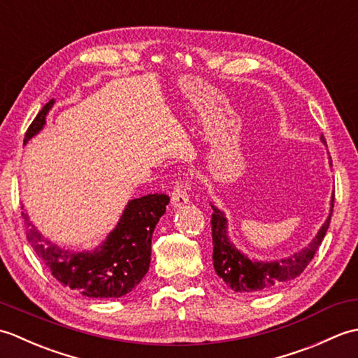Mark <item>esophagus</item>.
I'll return each mask as SVG.
<instances>
[{
	"instance_id": "1",
	"label": "esophagus",
	"mask_w": 358,
	"mask_h": 358,
	"mask_svg": "<svg viewBox=\"0 0 358 358\" xmlns=\"http://www.w3.org/2000/svg\"><path fill=\"white\" fill-rule=\"evenodd\" d=\"M189 183H191V181H189L187 178H180L178 181H175L172 199H171V203L173 208L183 206V204H186L189 201V194H187Z\"/></svg>"
}]
</instances>
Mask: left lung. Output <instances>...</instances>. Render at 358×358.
<instances>
[{
  "instance_id": "1",
  "label": "left lung",
  "mask_w": 358,
  "mask_h": 358,
  "mask_svg": "<svg viewBox=\"0 0 358 358\" xmlns=\"http://www.w3.org/2000/svg\"><path fill=\"white\" fill-rule=\"evenodd\" d=\"M322 141L326 144L323 135ZM212 209H214L210 220L212 245H214L212 260H214L217 275L237 292H263L280 286L285 281L294 280L306 269L328 232L334 209V194L331 200V214L326 218L320 231L317 232L314 240L299 252L273 262L250 260L248 255L240 252L227 235V220L224 214L214 204H212Z\"/></svg>"
}]
</instances>
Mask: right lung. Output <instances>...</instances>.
<instances>
[{
  "label": "right lung",
  "instance_id": "add662e5",
  "mask_svg": "<svg viewBox=\"0 0 358 358\" xmlns=\"http://www.w3.org/2000/svg\"><path fill=\"white\" fill-rule=\"evenodd\" d=\"M53 103L50 100L38 112L27 129L24 144L44 127ZM167 204L169 196L164 194L131 200L108 238L96 249L83 252L62 249L38 232L24 212L22 218L30 246L59 283L92 299H120L131 292L149 271L152 234Z\"/></svg>",
  "mask_w": 358,
  "mask_h": 358
}]
</instances>
